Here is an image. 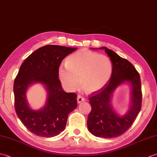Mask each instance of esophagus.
Instances as JSON below:
<instances>
[{"label":"esophagus","mask_w":157,"mask_h":157,"mask_svg":"<svg viewBox=\"0 0 157 157\" xmlns=\"http://www.w3.org/2000/svg\"><path fill=\"white\" fill-rule=\"evenodd\" d=\"M84 101H85L84 98H83L82 96H79V95L78 96V98H77V101H78V103H81V102H84Z\"/></svg>","instance_id":"1"}]
</instances>
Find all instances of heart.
Listing matches in <instances>:
<instances>
[{"mask_svg": "<svg viewBox=\"0 0 157 157\" xmlns=\"http://www.w3.org/2000/svg\"><path fill=\"white\" fill-rule=\"evenodd\" d=\"M113 71V63L109 56L82 50L68 56L65 65L59 67L58 77L63 87L69 91L78 88L79 79L85 92L94 93L105 87Z\"/></svg>", "mask_w": 157, "mask_h": 157, "instance_id": "heart-1", "label": "heart"}]
</instances>
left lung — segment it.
I'll return each instance as SVG.
<instances>
[{
	"label": "left lung",
	"mask_w": 157,
	"mask_h": 157,
	"mask_svg": "<svg viewBox=\"0 0 157 157\" xmlns=\"http://www.w3.org/2000/svg\"><path fill=\"white\" fill-rule=\"evenodd\" d=\"M98 49L105 50L109 55L113 71L105 87L89 97L92 110L88 117V128L96 137L115 138L124 134L132 126L140 111L142 98L140 76L131 63L112 50L105 46ZM126 82L131 86V106L125 115L119 116L112 109L111 96L118 86Z\"/></svg>",
	"instance_id": "obj_1"
}]
</instances>
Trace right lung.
<instances>
[{
  "instance_id": "1",
  "label": "right lung",
  "mask_w": 157,
  "mask_h": 157,
  "mask_svg": "<svg viewBox=\"0 0 157 157\" xmlns=\"http://www.w3.org/2000/svg\"><path fill=\"white\" fill-rule=\"evenodd\" d=\"M77 48L46 45L36 50L26 59L17 75L13 91L15 109L26 128L41 137L51 138L65 129L70 113L76 109L77 94L63 91L58 77L62 61ZM40 82L48 93L45 105L38 111L29 106L26 92L29 85Z\"/></svg>"
}]
</instances>
